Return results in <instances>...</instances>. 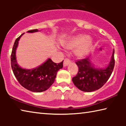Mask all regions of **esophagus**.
Masks as SVG:
<instances>
[{
  "label": "esophagus",
  "instance_id": "34e87169",
  "mask_svg": "<svg viewBox=\"0 0 126 126\" xmlns=\"http://www.w3.org/2000/svg\"><path fill=\"white\" fill-rule=\"evenodd\" d=\"M71 63V60L68 58H65L64 61V63H63V65L64 66H67L68 64Z\"/></svg>",
  "mask_w": 126,
  "mask_h": 126
}]
</instances>
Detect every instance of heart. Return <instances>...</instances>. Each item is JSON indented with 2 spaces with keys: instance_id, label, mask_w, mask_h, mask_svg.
<instances>
[{
  "instance_id": "b5f03b06",
  "label": "heart",
  "mask_w": 126,
  "mask_h": 126,
  "mask_svg": "<svg viewBox=\"0 0 126 126\" xmlns=\"http://www.w3.org/2000/svg\"><path fill=\"white\" fill-rule=\"evenodd\" d=\"M65 46L68 49H73L78 46L76 50V54L78 57H83L91 49L92 40L88 36L79 35L69 38L65 43Z\"/></svg>"
}]
</instances>
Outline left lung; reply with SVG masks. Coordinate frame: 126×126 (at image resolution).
<instances>
[{"label": "left lung", "instance_id": "8db88e82", "mask_svg": "<svg viewBox=\"0 0 126 126\" xmlns=\"http://www.w3.org/2000/svg\"><path fill=\"white\" fill-rule=\"evenodd\" d=\"M114 49L111 61L108 67L104 69H97L92 64L89 57L76 62L78 67L77 75L72 78L74 84L80 90L92 92L101 88L111 76L114 67Z\"/></svg>", "mask_w": 126, "mask_h": 126}]
</instances>
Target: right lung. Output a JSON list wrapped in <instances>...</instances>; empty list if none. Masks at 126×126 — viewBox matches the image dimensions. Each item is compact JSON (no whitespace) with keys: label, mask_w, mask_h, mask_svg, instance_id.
Returning <instances> with one entry per match:
<instances>
[{"label":"right lung","mask_w":126,"mask_h":126,"mask_svg":"<svg viewBox=\"0 0 126 126\" xmlns=\"http://www.w3.org/2000/svg\"><path fill=\"white\" fill-rule=\"evenodd\" d=\"M38 29L28 31V33L38 32ZM15 41L10 57L11 66L15 77L19 83L25 88L33 92H41L46 91L52 86L56 77L57 72L63 68V61L57 64L48 59L45 63L32 69H25L20 68L16 63V51L18 41L22 35Z\"/></svg>","instance_id":"add662e5"}]
</instances>
